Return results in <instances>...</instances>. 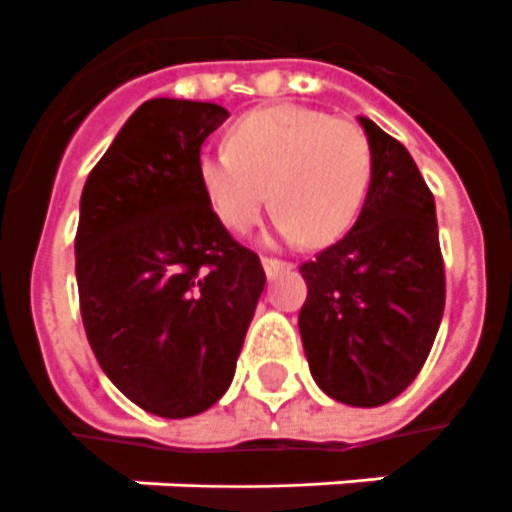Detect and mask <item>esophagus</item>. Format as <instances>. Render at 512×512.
Here are the masks:
<instances>
[{
  "label": "esophagus",
  "mask_w": 512,
  "mask_h": 512,
  "mask_svg": "<svg viewBox=\"0 0 512 512\" xmlns=\"http://www.w3.org/2000/svg\"><path fill=\"white\" fill-rule=\"evenodd\" d=\"M263 268L268 279H279L281 273L292 271V263H284V260H276V257H263Z\"/></svg>",
  "instance_id": "1"
}]
</instances>
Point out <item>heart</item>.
I'll return each instance as SVG.
<instances>
[{"label": "heart", "mask_w": 512, "mask_h": 512, "mask_svg": "<svg viewBox=\"0 0 512 512\" xmlns=\"http://www.w3.org/2000/svg\"><path fill=\"white\" fill-rule=\"evenodd\" d=\"M196 175L231 231H249L271 191L281 239L321 247L356 223L372 183V146L348 119L303 106L257 108L233 124L225 151L199 156Z\"/></svg>", "instance_id": "obj_1"}]
</instances>
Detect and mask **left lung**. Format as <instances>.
<instances>
[{"label":"left lung","instance_id":"8db88e82","mask_svg":"<svg viewBox=\"0 0 512 512\" xmlns=\"http://www.w3.org/2000/svg\"><path fill=\"white\" fill-rule=\"evenodd\" d=\"M372 146L361 215L316 260L300 265L308 297L300 337L311 374L348 406H382L420 374L446 300L436 201L396 138L358 116Z\"/></svg>","mask_w":512,"mask_h":512}]
</instances>
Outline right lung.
<instances>
[{
	"label": "right lung",
	"mask_w": 512,
	"mask_h": 512,
	"mask_svg": "<svg viewBox=\"0 0 512 512\" xmlns=\"http://www.w3.org/2000/svg\"><path fill=\"white\" fill-rule=\"evenodd\" d=\"M217 103L154 98L124 122L84 183L76 284L90 348L140 409L183 420L220 401L263 295L252 249L201 191Z\"/></svg>",
	"instance_id": "add662e5"
}]
</instances>
